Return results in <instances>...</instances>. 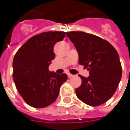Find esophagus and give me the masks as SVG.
<instances>
[{"label":"esophagus","instance_id":"1","mask_svg":"<svg viewBox=\"0 0 130 130\" xmlns=\"http://www.w3.org/2000/svg\"><path fill=\"white\" fill-rule=\"evenodd\" d=\"M73 76V74H68V77H72Z\"/></svg>","mask_w":130,"mask_h":130}]
</instances>
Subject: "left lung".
I'll return each instance as SVG.
<instances>
[{"label":"left lung","instance_id":"8db88e82","mask_svg":"<svg viewBox=\"0 0 130 130\" xmlns=\"http://www.w3.org/2000/svg\"><path fill=\"white\" fill-rule=\"evenodd\" d=\"M67 36L74 45L79 63L89 71V77L79 75L82 84L76 89L77 98L91 106L109 100L121 80L122 69L116 49L108 41L84 32H68Z\"/></svg>","mask_w":130,"mask_h":130}]
</instances>
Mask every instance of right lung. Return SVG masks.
Instances as JSON below:
<instances>
[{
	"mask_svg": "<svg viewBox=\"0 0 130 130\" xmlns=\"http://www.w3.org/2000/svg\"><path fill=\"white\" fill-rule=\"evenodd\" d=\"M64 32H46L33 36L20 47L13 61V77L18 92L28 105L44 108L54 102L67 74L49 72L55 58L53 46Z\"/></svg>",
	"mask_w": 130,
	"mask_h": 130,
	"instance_id": "right-lung-1",
	"label": "right lung"
}]
</instances>
